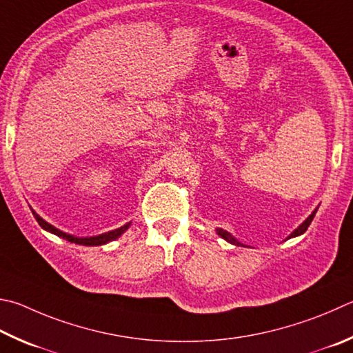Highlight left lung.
Returning a JSON list of instances; mask_svg holds the SVG:
<instances>
[{
	"instance_id": "1",
	"label": "left lung",
	"mask_w": 353,
	"mask_h": 353,
	"mask_svg": "<svg viewBox=\"0 0 353 353\" xmlns=\"http://www.w3.org/2000/svg\"><path fill=\"white\" fill-rule=\"evenodd\" d=\"M316 211H318V208H315L312 211V214L307 217V219L301 223V225L298 227V228H294L293 232L287 236V239H292V238H296V236H301L303 233H305V230L309 228V225L312 223V221H313V217H315V214H316ZM216 233L221 236L222 239H225L227 242H230V243H233V245H238V247H247L245 243H242V242H239L238 239L234 238L233 234H230L228 232H225V230H222V228H216Z\"/></svg>"
}]
</instances>
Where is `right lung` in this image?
<instances>
[{
	"label": "right lung",
	"instance_id": "right-lung-1",
	"mask_svg": "<svg viewBox=\"0 0 353 353\" xmlns=\"http://www.w3.org/2000/svg\"><path fill=\"white\" fill-rule=\"evenodd\" d=\"M30 210H32V208H30ZM32 214H34L37 222L40 223V227H41L43 230H46V232L52 233V234H55V236H59V238H63V239H66V241L72 242V243H79V245H86V247L105 245V243H108V242L119 239L120 236L123 234V233L126 232V230L131 227V222H128V223H125L123 227L111 230V232H108V233H101V234H97V236H85V238H83V236L69 234V233L61 232V230H59V228L54 227V225H50V223L44 221L40 214H37L34 210H32Z\"/></svg>",
	"mask_w": 353,
	"mask_h": 353
}]
</instances>
